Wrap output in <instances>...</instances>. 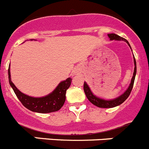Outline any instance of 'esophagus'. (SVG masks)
<instances>
[{
  "label": "esophagus",
  "mask_w": 149,
  "mask_h": 149,
  "mask_svg": "<svg viewBox=\"0 0 149 149\" xmlns=\"http://www.w3.org/2000/svg\"><path fill=\"white\" fill-rule=\"evenodd\" d=\"M77 72H78V71H77V70H75V72H74V73H77Z\"/></svg>",
  "instance_id": "34e87169"
}]
</instances>
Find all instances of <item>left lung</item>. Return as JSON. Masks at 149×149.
Segmentation results:
<instances>
[{
    "mask_svg": "<svg viewBox=\"0 0 149 149\" xmlns=\"http://www.w3.org/2000/svg\"><path fill=\"white\" fill-rule=\"evenodd\" d=\"M109 38L110 39V40H123L125 41L127 44H128L129 46L130 47V43L128 42V41L127 39H124L123 37H121L118 35L115 34V33H110L108 34ZM134 73H133V77L132 78L131 83H130V86H129L128 89L123 93L121 96H120L118 98L115 99L113 100H104L102 99H100L97 97L96 96L92 93L91 91L90 88L88 87V86L87 85V83L86 82H84V86H83V89H84V92L86 93V97H87L88 100L91 102L93 104L99 107H101V108H110V107H114L116 106L119 105V104H122L129 97L130 93H131L132 90L133 85H134V78H135L136 75V72H137V66H136V61L135 58L134 57Z\"/></svg>",
    "mask_w": 149,
    "mask_h": 149,
    "instance_id": "8db88e82",
    "label": "left lung"
}]
</instances>
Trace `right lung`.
<instances>
[{"label": "right lung", "mask_w": 149, "mask_h": 149, "mask_svg": "<svg viewBox=\"0 0 149 149\" xmlns=\"http://www.w3.org/2000/svg\"><path fill=\"white\" fill-rule=\"evenodd\" d=\"M9 67L10 66H8V74L10 86H12L15 94L21 103L27 109L36 113H48L58 111L63 107L66 100V90L70 86L72 79L69 77L64 81H62L52 93L46 97L35 98L24 94L17 88L16 86L11 80Z\"/></svg>", "instance_id": "1"}]
</instances>
